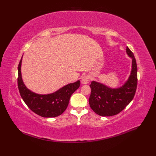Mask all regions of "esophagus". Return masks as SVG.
Wrapping results in <instances>:
<instances>
[{
	"label": "esophagus",
	"instance_id": "1",
	"mask_svg": "<svg viewBox=\"0 0 156 156\" xmlns=\"http://www.w3.org/2000/svg\"><path fill=\"white\" fill-rule=\"evenodd\" d=\"M90 77L89 75H85V76L82 77L81 83L83 84H87L90 82Z\"/></svg>",
	"mask_w": 156,
	"mask_h": 156
}]
</instances>
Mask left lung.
<instances>
[{"instance_id": "left-lung-1", "label": "left lung", "mask_w": 156, "mask_h": 156, "mask_svg": "<svg viewBox=\"0 0 156 156\" xmlns=\"http://www.w3.org/2000/svg\"><path fill=\"white\" fill-rule=\"evenodd\" d=\"M126 53L132 59L129 76L123 85L116 88L104 84L92 81L89 104L96 114L111 116L119 114L132 101L137 85V66L133 53L127 48Z\"/></svg>"}]
</instances>
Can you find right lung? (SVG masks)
<instances>
[{
    "label": "right lung",
    "instance_id": "add662e5",
    "mask_svg": "<svg viewBox=\"0 0 156 156\" xmlns=\"http://www.w3.org/2000/svg\"><path fill=\"white\" fill-rule=\"evenodd\" d=\"M22 58L18 66L17 84L20 95L26 105L37 115L44 118H53L62 115L69 104L71 96L80 86V81L69 83L53 93L36 94L28 88L21 75Z\"/></svg>",
    "mask_w": 156,
    "mask_h": 156
}]
</instances>
